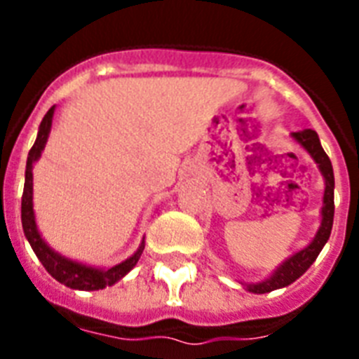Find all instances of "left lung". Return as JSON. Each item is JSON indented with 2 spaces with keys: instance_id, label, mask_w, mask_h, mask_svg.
I'll return each instance as SVG.
<instances>
[{
  "instance_id": "obj_1",
  "label": "left lung",
  "mask_w": 359,
  "mask_h": 359,
  "mask_svg": "<svg viewBox=\"0 0 359 359\" xmlns=\"http://www.w3.org/2000/svg\"><path fill=\"white\" fill-rule=\"evenodd\" d=\"M290 137L315 160L318 171L324 177V197H323V210H320V227H318L317 235L313 236V240L304 248V250L296 251L294 255H290L289 259H285L272 276L257 283H242L245 290H250L253 294H266L272 290L283 289L287 285L294 283L296 279L304 276L307 272V268L311 266L313 262L317 261L318 253L323 251L324 244L328 242L330 233H332V225H334V168L330 162L328 154L324 152L320 140L315 130L304 128L298 132H290Z\"/></svg>"
}]
</instances>
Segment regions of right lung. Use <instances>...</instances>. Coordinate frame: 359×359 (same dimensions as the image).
Listing matches in <instances>:
<instances>
[{"label":"right lung","instance_id":"add662e5","mask_svg":"<svg viewBox=\"0 0 359 359\" xmlns=\"http://www.w3.org/2000/svg\"><path fill=\"white\" fill-rule=\"evenodd\" d=\"M53 111H55V106H52L48 109V114L44 115V119L39 126L35 143H33L29 154H27L24 196H22V227H24V235L31 248H33V251H35V255L39 257V261L42 262V266L46 268V272L53 279H57L59 283L67 285V287L76 290L106 289V287H111L117 281H121L137 264L141 253L145 250V238L141 240L140 248H137L134 255L111 268H97L83 264V262L72 261L69 257L61 255L55 250H52L46 244V240L42 238L41 233H39V227H36L35 210H33V163L41 158L44 147H46L48 135H50V130H52Z\"/></svg>","mask_w":359,"mask_h":359}]
</instances>
